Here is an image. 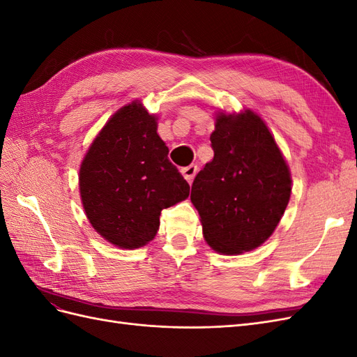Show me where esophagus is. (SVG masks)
Listing matches in <instances>:
<instances>
[{
	"mask_svg": "<svg viewBox=\"0 0 357 357\" xmlns=\"http://www.w3.org/2000/svg\"><path fill=\"white\" fill-rule=\"evenodd\" d=\"M197 172H198L197 165H189V167L181 169V174H183V177L188 180V183L193 181V178H195V176H197Z\"/></svg>",
	"mask_w": 357,
	"mask_h": 357,
	"instance_id": "obj_1",
	"label": "esophagus"
}]
</instances>
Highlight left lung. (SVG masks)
Listing matches in <instances>:
<instances>
[{
  "instance_id": "obj_1",
  "label": "left lung",
  "mask_w": 357,
  "mask_h": 357,
  "mask_svg": "<svg viewBox=\"0 0 357 357\" xmlns=\"http://www.w3.org/2000/svg\"><path fill=\"white\" fill-rule=\"evenodd\" d=\"M214 156L198 172L190 201L207 244L220 255H241L275 231L290 199L287 162L262 117L250 109L215 113Z\"/></svg>"
}]
</instances>
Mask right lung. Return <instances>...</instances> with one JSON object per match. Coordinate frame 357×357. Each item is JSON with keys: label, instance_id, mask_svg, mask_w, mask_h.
Returning <instances> with one entry per match:
<instances>
[{"label": "right lung", "instance_id": "add662e5", "mask_svg": "<svg viewBox=\"0 0 357 357\" xmlns=\"http://www.w3.org/2000/svg\"><path fill=\"white\" fill-rule=\"evenodd\" d=\"M79 188L92 228L126 250L152 241L162 210L185 201L190 190L168 159L158 116L138 100L119 109L93 138L82 160Z\"/></svg>", "mask_w": 357, "mask_h": 357}]
</instances>
